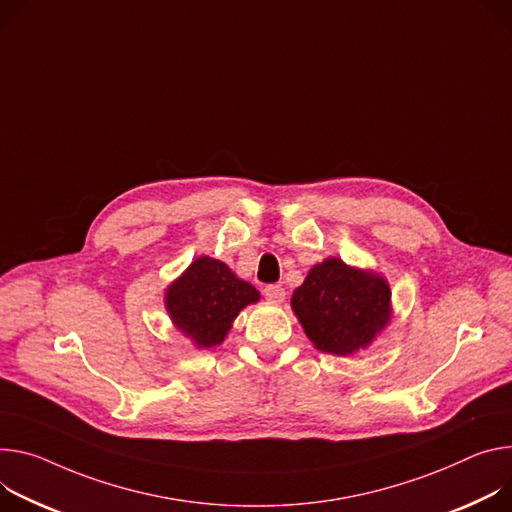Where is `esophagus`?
I'll return each mask as SVG.
<instances>
[{
  "label": "esophagus",
  "instance_id": "obj_1",
  "mask_svg": "<svg viewBox=\"0 0 512 512\" xmlns=\"http://www.w3.org/2000/svg\"><path fill=\"white\" fill-rule=\"evenodd\" d=\"M263 296L269 300V302H275V304H280V302H284V298H286V290L282 288V286H265L263 288Z\"/></svg>",
  "mask_w": 512,
  "mask_h": 512
}]
</instances>
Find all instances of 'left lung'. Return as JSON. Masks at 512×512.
I'll list each match as a JSON object with an SVG mask.
<instances>
[{
	"label": "left lung",
	"mask_w": 512,
	"mask_h": 512,
	"mask_svg": "<svg viewBox=\"0 0 512 512\" xmlns=\"http://www.w3.org/2000/svg\"><path fill=\"white\" fill-rule=\"evenodd\" d=\"M390 298V286L380 273L329 257L316 263L294 290L292 310L316 349L353 355L388 327Z\"/></svg>",
	"instance_id": "1"
}]
</instances>
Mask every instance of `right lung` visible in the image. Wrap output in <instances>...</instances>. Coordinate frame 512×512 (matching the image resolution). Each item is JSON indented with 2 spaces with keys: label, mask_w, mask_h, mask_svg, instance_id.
<instances>
[{
  "label": "right lung",
  "mask_w": 512,
  "mask_h": 512,
  "mask_svg": "<svg viewBox=\"0 0 512 512\" xmlns=\"http://www.w3.org/2000/svg\"><path fill=\"white\" fill-rule=\"evenodd\" d=\"M259 298L255 286L239 280L226 263L198 257L165 290V308L175 329L196 347H216L239 312Z\"/></svg>",
  "instance_id": "1"
}]
</instances>
